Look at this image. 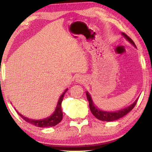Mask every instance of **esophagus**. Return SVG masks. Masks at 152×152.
Masks as SVG:
<instances>
[{"instance_id":"esophagus-1","label":"esophagus","mask_w":152,"mask_h":152,"mask_svg":"<svg viewBox=\"0 0 152 152\" xmlns=\"http://www.w3.org/2000/svg\"><path fill=\"white\" fill-rule=\"evenodd\" d=\"M76 81L78 83H83L84 82V78L82 77H79L76 79Z\"/></svg>"}]
</instances>
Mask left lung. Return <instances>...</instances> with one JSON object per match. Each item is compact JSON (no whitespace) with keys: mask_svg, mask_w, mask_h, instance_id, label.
<instances>
[{"mask_svg":"<svg viewBox=\"0 0 152 152\" xmlns=\"http://www.w3.org/2000/svg\"><path fill=\"white\" fill-rule=\"evenodd\" d=\"M122 34L123 35V36L125 37V38L127 39L131 43H132V44L136 47V45H135L134 42L133 41V40L130 38V37H129L125 33H122ZM86 95L87 97V99H88L89 102V107H90L91 113H93V115H94L95 118H97V119L99 120H102V121H107V122L114 121V120H118L119 118L123 117V116L126 115L129 112L131 111L133 109H134L135 105L136 104L137 101H138V99H137L132 105L129 106V107H126L125 109L119 110V111H111V112L104 111H101V110H99L98 108L95 107L94 104L93 102L92 98H91V95H89V93L88 92H86Z\"/></svg>","mask_w":152,"mask_h":152,"instance_id":"8db88e82","label":"left lung"}]
</instances>
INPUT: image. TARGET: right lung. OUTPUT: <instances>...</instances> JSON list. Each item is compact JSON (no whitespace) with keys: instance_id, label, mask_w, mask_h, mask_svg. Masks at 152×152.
Returning <instances> with one entry per match:
<instances>
[{"instance_id":"1","label":"right lung","mask_w":152,"mask_h":152,"mask_svg":"<svg viewBox=\"0 0 152 152\" xmlns=\"http://www.w3.org/2000/svg\"><path fill=\"white\" fill-rule=\"evenodd\" d=\"M67 91V89L64 91L63 94L61 95V97H59V101L57 102V107H56V109L55 112H54L53 115L50 117L45 118V119L43 120H32L30 119V118H28L25 116L22 115L21 114H19L23 119L26 120L27 122L28 123L32 124L33 125H35L36 126H38V127H50V126H54L57 125V124H59L60 122L62 120V118H63V113H62L61 110V102L63 100L64 94Z\"/></svg>"}]
</instances>
